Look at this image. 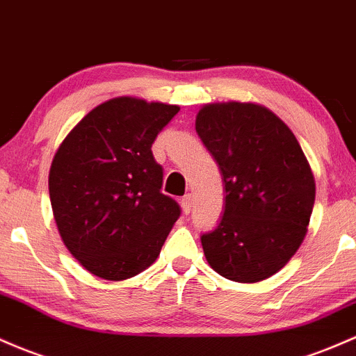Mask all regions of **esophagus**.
Here are the masks:
<instances>
[{
	"mask_svg": "<svg viewBox=\"0 0 356 356\" xmlns=\"http://www.w3.org/2000/svg\"><path fill=\"white\" fill-rule=\"evenodd\" d=\"M181 208H182V211H184L186 214L191 213V208H193V196H191V194H186V196L182 197Z\"/></svg>",
	"mask_w": 356,
	"mask_h": 356,
	"instance_id": "1",
	"label": "esophagus"
}]
</instances>
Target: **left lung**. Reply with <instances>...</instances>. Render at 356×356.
Listing matches in <instances>:
<instances>
[{
	"mask_svg": "<svg viewBox=\"0 0 356 356\" xmlns=\"http://www.w3.org/2000/svg\"><path fill=\"white\" fill-rule=\"evenodd\" d=\"M196 131L226 193L220 225L201 236L206 260L235 282L268 279L307 233L316 197L309 162L287 124L260 104H204Z\"/></svg>",
	"mask_w": 356,
	"mask_h": 356,
	"instance_id": "left-lung-1",
	"label": "left lung"
}]
</instances>
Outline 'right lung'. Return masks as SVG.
<instances>
[{"label": "right lung", "instance_id": "1", "mask_svg": "<svg viewBox=\"0 0 356 356\" xmlns=\"http://www.w3.org/2000/svg\"><path fill=\"white\" fill-rule=\"evenodd\" d=\"M179 106L113 97L89 111L54 155L49 193L62 241L86 270L124 280L150 267L181 216L160 193L152 143Z\"/></svg>", "mask_w": 356, "mask_h": 356}]
</instances>
